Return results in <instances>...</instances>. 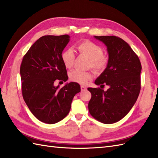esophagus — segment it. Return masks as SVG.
Masks as SVG:
<instances>
[{"mask_svg": "<svg viewBox=\"0 0 158 158\" xmlns=\"http://www.w3.org/2000/svg\"><path fill=\"white\" fill-rule=\"evenodd\" d=\"M81 91H85V90H86V89H87V88H86L85 86H84V85H81Z\"/></svg>", "mask_w": 158, "mask_h": 158, "instance_id": "1", "label": "esophagus"}]
</instances>
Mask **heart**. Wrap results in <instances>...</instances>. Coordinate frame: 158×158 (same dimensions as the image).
<instances>
[{
  "instance_id": "1",
  "label": "heart",
  "mask_w": 158,
  "mask_h": 158,
  "mask_svg": "<svg viewBox=\"0 0 158 158\" xmlns=\"http://www.w3.org/2000/svg\"><path fill=\"white\" fill-rule=\"evenodd\" d=\"M76 50L80 55H85L89 59L88 68H91L96 73H101L106 69L109 59L106 55L103 54V48L99 45L89 40H84L77 44ZM61 58L66 69H71L73 66L75 55L72 49L64 50L61 52ZM92 73L89 71L73 70L69 73L71 81L80 84H86L92 79Z\"/></svg>"
}]
</instances>
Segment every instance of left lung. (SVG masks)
<instances>
[{
	"instance_id": "1",
	"label": "left lung",
	"mask_w": 158,
	"mask_h": 158,
	"mask_svg": "<svg viewBox=\"0 0 158 158\" xmlns=\"http://www.w3.org/2000/svg\"><path fill=\"white\" fill-rule=\"evenodd\" d=\"M107 46V66L95 80L97 85H109L107 91L100 88L88 89L92 97L88 110L92 117L104 124H112L129 113L140 91L141 63L127 43L116 36H94Z\"/></svg>"
}]
</instances>
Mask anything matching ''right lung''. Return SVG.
Masks as SVG:
<instances>
[{
	"mask_svg": "<svg viewBox=\"0 0 158 158\" xmlns=\"http://www.w3.org/2000/svg\"><path fill=\"white\" fill-rule=\"evenodd\" d=\"M70 36L44 35L31 46L20 66L22 93L31 112L40 121L55 124L69 113L79 83L70 82L55 86L57 80L66 81V67L61 55Z\"/></svg>",
	"mask_w": 158,
	"mask_h": 158,
	"instance_id": "add662e5",
	"label": "right lung"
}]
</instances>
